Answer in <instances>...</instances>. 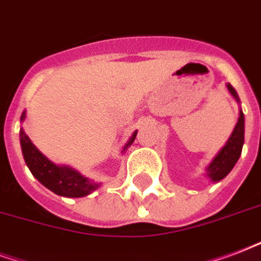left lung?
I'll return each instance as SVG.
<instances>
[{
    "label": "left lung",
    "instance_id": "obj_1",
    "mask_svg": "<svg viewBox=\"0 0 261 261\" xmlns=\"http://www.w3.org/2000/svg\"><path fill=\"white\" fill-rule=\"evenodd\" d=\"M227 89L231 95L234 96V99L240 103V97L237 95V92L230 84H227ZM244 136H245V117L242 110H240V117L238 122L235 125L234 130L231 133L224 147H221V150L213 158L212 162L207 165L206 175L211 177L212 181H220L224 179L231 169L234 168L237 161L240 160L241 152H242V146H244Z\"/></svg>",
    "mask_w": 261,
    "mask_h": 261
}]
</instances>
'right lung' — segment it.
<instances>
[{"instance_id":"right-lung-1","label":"right lung","mask_w":261,"mask_h":261,"mask_svg":"<svg viewBox=\"0 0 261 261\" xmlns=\"http://www.w3.org/2000/svg\"><path fill=\"white\" fill-rule=\"evenodd\" d=\"M24 118H26V113L21 114L20 119L24 121ZM136 135H138V130L133 132L122 151H125L135 142ZM20 146L24 161L33 176L55 194L62 195V197L81 198L91 194L99 187V184L93 183L92 180L82 176L80 172L70 166L55 165L52 161H49L44 154L38 151V148L31 143L30 138L24 133L23 129H20Z\"/></svg>"}]
</instances>
